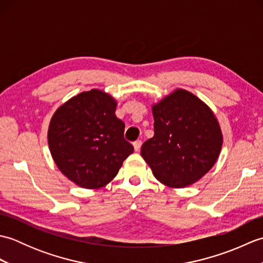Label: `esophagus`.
Listing matches in <instances>:
<instances>
[{
    "instance_id": "esophagus-1",
    "label": "esophagus",
    "mask_w": 263,
    "mask_h": 263,
    "mask_svg": "<svg viewBox=\"0 0 263 263\" xmlns=\"http://www.w3.org/2000/svg\"><path fill=\"white\" fill-rule=\"evenodd\" d=\"M141 144H142L141 140H137V141L133 142V147H135V150H136V152H139V150H140V148H141Z\"/></svg>"
}]
</instances>
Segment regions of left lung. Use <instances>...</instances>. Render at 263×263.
Segmentation results:
<instances>
[{
	"label": "left lung",
	"mask_w": 263,
	"mask_h": 263,
	"mask_svg": "<svg viewBox=\"0 0 263 263\" xmlns=\"http://www.w3.org/2000/svg\"><path fill=\"white\" fill-rule=\"evenodd\" d=\"M155 135L141 156L155 177L170 187L191 185L215 165L222 135L215 114L202 100L176 89L153 106Z\"/></svg>",
	"instance_id": "1"
}]
</instances>
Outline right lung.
Instances as JSON below:
<instances>
[{
	"instance_id": "right-lung-1",
	"label": "right lung",
	"mask_w": 263,
	"mask_h": 263,
	"mask_svg": "<svg viewBox=\"0 0 263 263\" xmlns=\"http://www.w3.org/2000/svg\"><path fill=\"white\" fill-rule=\"evenodd\" d=\"M116 100L98 89L72 97L55 111L48 146L59 170L85 189L109 183L133 146L124 139L125 124L115 115Z\"/></svg>"
}]
</instances>
